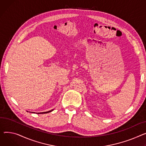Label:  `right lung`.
<instances>
[{
  "mask_svg": "<svg viewBox=\"0 0 146 146\" xmlns=\"http://www.w3.org/2000/svg\"><path fill=\"white\" fill-rule=\"evenodd\" d=\"M54 109H53V110H50V111H45V112H42V113H36L37 114H44V113H49V112H51V111H52ZM27 112H28V111H27ZM31 113H35V112H31Z\"/></svg>",
  "mask_w": 146,
  "mask_h": 146,
  "instance_id": "1",
  "label": "right lung"
}]
</instances>
